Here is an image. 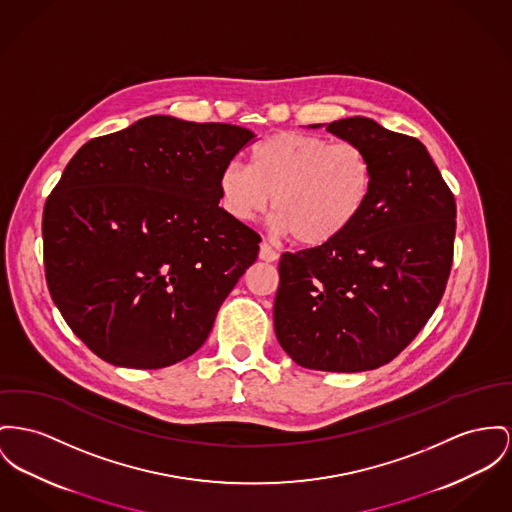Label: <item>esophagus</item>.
Returning <instances> with one entry per match:
<instances>
[{"mask_svg":"<svg viewBox=\"0 0 512 512\" xmlns=\"http://www.w3.org/2000/svg\"><path fill=\"white\" fill-rule=\"evenodd\" d=\"M260 260H264V262H275L277 260V252L273 250L268 242H260Z\"/></svg>","mask_w":512,"mask_h":512,"instance_id":"esophagus-1","label":"esophagus"}]
</instances>
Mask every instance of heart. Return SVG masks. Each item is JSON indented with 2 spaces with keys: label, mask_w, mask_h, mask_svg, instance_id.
Returning a JSON list of instances; mask_svg holds the SVG:
<instances>
[{
  "label": "heart",
  "mask_w": 512,
  "mask_h": 512,
  "mask_svg": "<svg viewBox=\"0 0 512 512\" xmlns=\"http://www.w3.org/2000/svg\"><path fill=\"white\" fill-rule=\"evenodd\" d=\"M371 188L373 163L361 145L305 132L266 137L254 147L250 167L231 161L219 174L221 205L233 219L248 223L272 204L277 233L308 248L343 235Z\"/></svg>",
  "instance_id": "heart-1"
}]
</instances>
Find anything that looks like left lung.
Segmentation results:
<instances>
[{
	"label": "left lung",
	"mask_w": 512,
	"mask_h": 512,
	"mask_svg": "<svg viewBox=\"0 0 512 512\" xmlns=\"http://www.w3.org/2000/svg\"><path fill=\"white\" fill-rule=\"evenodd\" d=\"M326 130L369 153L371 196L338 239L281 254L273 326L297 365L361 373L390 363L439 307L456 202L419 139L363 116Z\"/></svg>",
	"instance_id": "obj_1"
}]
</instances>
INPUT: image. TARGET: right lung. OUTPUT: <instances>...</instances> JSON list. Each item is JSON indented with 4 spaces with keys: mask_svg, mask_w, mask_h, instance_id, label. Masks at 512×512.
Masks as SVG:
<instances>
[{
    "mask_svg": "<svg viewBox=\"0 0 512 512\" xmlns=\"http://www.w3.org/2000/svg\"><path fill=\"white\" fill-rule=\"evenodd\" d=\"M254 134L149 116L87 141L42 215L48 291L103 361L163 369L196 353L258 258L219 207V174Z\"/></svg>",
    "mask_w": 512,
    "mask_h": 512,
    "instance_id": "right-lung-1",
    "label": "right lung"
}]
</instances>
